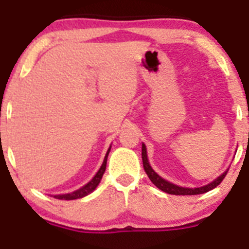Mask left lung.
I'll return each instance as SVG.
<instances>
[{
	"label": "left lung",
	"mask_w": 249,
	"mask_h": 249,
	"mask_svg": "<svg viewBox=\"0 0 249 249\" xmlns=\"http://www.w3.org/2000/svg\"><path fill=\"white\" fill-rule=\"evenodd\" d=\"M141 158H142V165H144L145 172H146V175L149 176L150 180H151V182L154 183L156 187H159L161 191L166 192V194H170V195H183V196H186V195L205 194V192H208V191H211V190H213L214 187H217L219 183L222 182L223 178H225V176L227 175V172H228V170H227V171L223 172V174L221 175L219 178H217L213 182L208 183V185H206V186H202V187L187 189V187H180V186H176V185H174V183L169 182V181L163 180V178H161L160 176H159V175L151 169L149 161H147L146 147H145L144 144H142V150H141Z\"/></svg>",
	"instance_id": "left-lung-1"
}]
</instances>
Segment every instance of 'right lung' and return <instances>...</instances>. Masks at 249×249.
<instances>
[{"label":"right lung","instance_id":"obj_1","mask_svg":"<svg viewBox=\"0 0 249 249\" xmlns=\"http://www.w3.org/2000/svg\"><path fill=\"white\" fill-rule=\"evenodd\" d=\"M109 151H110V147H109L108 152H107V155H105L102 167H100L99 171L97 172V175L94 176L93 180L89 181L86 186H83L82 189L77 190V191L71 192V194L57 195V196H54L55 198H58V200H77V198H82V197L87 196V195L90 194L91 191H94V190H95V187L99 185L100 180H102V178H103V175H104V172H105V169H107V160H108Z\"/></svg>","mask_w":249,"mask_h":249}]
</instances>
